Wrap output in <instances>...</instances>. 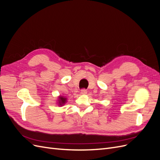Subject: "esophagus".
Masks as SVG:
<instances>
[{
	"label": "esophagus",
	"mask_w": 160,
	"mask_h": 160,
	"mask_svg": "<svg viewBox=\"0 0 160 160\" xmlns=\"http://www.w3.org/2000/svg\"><path fill=\"white\" fill-rule=\"evenodd\" d=\"M87 93H88V91H87V90L85 89H82L81 91V94H82V95H85V94H87Z\"/></svg>",
	"instance_id": "1"
}]
</instances>
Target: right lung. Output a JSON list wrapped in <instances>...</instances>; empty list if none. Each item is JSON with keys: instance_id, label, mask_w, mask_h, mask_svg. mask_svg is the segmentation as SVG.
<instances>
[{"instance_id": "add662e5", "label": "right lung", "mask_w": 160, "mask_h": 160, "mask_svg": "<svg viewBox=\"0 0 160 160\" xmlns=\"http://www.w3.org/2000/svg\"><path fill=\"white\" fill-rule=\"evenodd\" d=\"M57 103L59 106H62L64 105L67 101V99L65 97H64L63 95H59L58 97V99H57Z\"/></svg>"}]
</instances>
